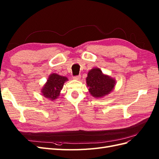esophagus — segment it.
Segmentation results:
<instances>
[{
  "mask_svg": "<svg viewBox=\"0 0 159 159\" xmlns=\"http://www.w3.org/2000/svg\"><path fill=\"white\" fill-rule=\"evenodd\" d=\"M81 78V75H76V76H74L73 79L75 80H80Z\"/></svg>",
  "mask_w": 159,
  "mask_h": 159,
  "instance_id": "esophagus-1",
  "label": "esophagus"
}]
</instances>
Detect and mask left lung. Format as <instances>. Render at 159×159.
<instances>
[{"instance_id":"left-lung-1","label":"left lung","mask_w":159,"mask_h":159,"mask_svg":"<svg viewBox=\"0 0 159 159\" xmlns=\"http://www.w3.org/2000/svg\"><path fill=\"white\" fill-rule=\"evenodd\" d=\"M86 84L90 94L94 98H102L111 93L115 85V80L102 73L99 68L89 70Z\"/></svg>"}]
</instances>
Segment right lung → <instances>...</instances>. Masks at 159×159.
<instances>
[{
  "label": "right lung",
  "instance_id": "right-lung-1",
  "mask_svg": "<svg viewBox=\"0 0 159 159\" xmlns=\"http://www.w3.org/2000/svg\"><path fill=\"white\" fill-rule=\"evenodd\" d=\"M68 80L66 77L57 74H50L47 82L41 90L42 95L52 101L55 100L60 95L65 81Z\"/></svg>",
  "mask_w": 159,
  "mask_h": 159
}]
</instances>
